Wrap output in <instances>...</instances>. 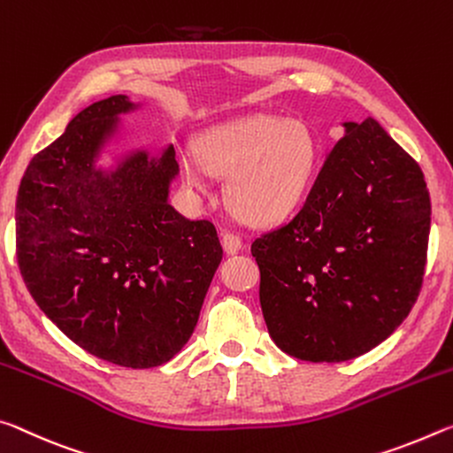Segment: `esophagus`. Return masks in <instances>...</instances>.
I'll return each mask as SVG.
<instances>
[{
    "label": "esophagus",
    "mask_w": 453,
    "mask_h": 453,
    "mask_svg": "<svg viewBox=\"0 0 453 453\" xmlns=\"http://www.w3.org/2000/svg\"><path fill=\"white\" fill-rule=\"evenodd\" d=\"M222 247H225V250H226L228 255H236V253H239V250L242 249L241 236L231 233V231L222 233Z\"/></svg>",
    "instance_id": "esophagus-1"
}]
</instances>
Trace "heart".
<instances>
[{
	"label": "heart",
	"instance_id": "b5f03b06",
	"mask_svg": "<svg viewBox=\"0 0 453 453\" xmlns=\"http://www.w3.org/2000/svg\"><path fill=\"white\" fill-rule=\"evenodd\" d=\"M317 160V144L307 126L273 116L214 126L200 134L198 157L180 154L188 184L203 187V165L226 176V203L253 222H275L291 214L309 192Z\"/></svg>",
	"mask_w": 453,
	"mask_h": 453
}]
</instances>
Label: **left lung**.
<instances>
[{
    "label": "left lung",
    "instance_id": "obj_1",
    "mask_svg": "<svg viewBox=\"0 0 453 453\" xmlns=\"http://www.w3.org/2000/svg\"><path fill=\"white\" fill-rule=\"evenodd\" d=\"M343 128L301 211L250 244L269 335L301 361L372 351L410 315L424 283V173L373 118Z\"/></svg>",
    "mask_w": 453,
    "mask_h": 453
}]
</instances>
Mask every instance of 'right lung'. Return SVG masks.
<instances>
[{
	"instance_id": "1",
	"label": "right lung",
	"mask_w": 453,
	"mask_h": 453,
	"mask_svg": "<svg viewBox=\"0 0 453 453\" xmlns=\"http://www.w3.org/2000/svg\"><path fill=\"white\" fill-rule=\"evenodd\" d=\"M134 108L122 94L94 102L35 154L18 190L16 250L29 295L65 337L148 369L187 345L222 247L212 222L168 204L173 144L96 168L118 116Z\"/></svg>"
}]
</instances>
